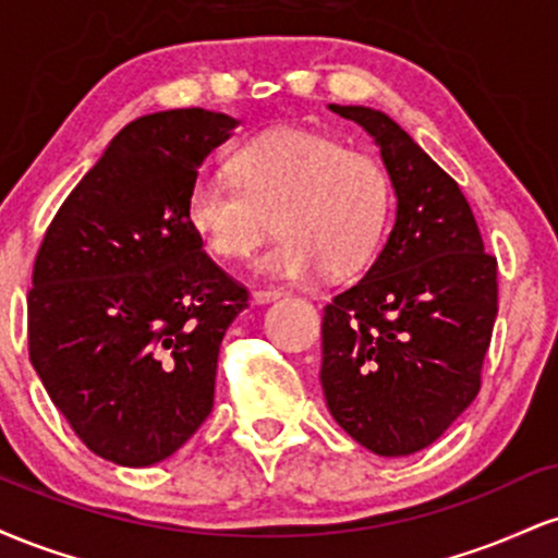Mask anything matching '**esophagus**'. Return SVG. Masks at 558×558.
Returning <instances> with one entry per match:
<instances>
[{"label": "esophagus", "mask_w": 558, "mask_h": 558, "mask_svg": "<svg viewBox=\"0 0 558 558\" xmlns=\"http://www.w3.org/2000/svg\"><path fill=\"white\" fill-rule=\"evenodd\" d=\"M280 296H283V291H280V288H257V291H252L254 304H267V301H275Z\"/></svg>", "instance_id": "1"}]
</instances>
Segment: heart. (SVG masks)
Wrapping results in <instances>:
<instances>
[{"label":"heart","instance_id":"obj_1","mask_svg":"<svg viewBox=\"0 0 558 558\" xmlns=\"http://www.w3.org/2000/svg\"><path fill=\"white\" fill-rule=\"evenodd\" d=\"M235 181L198 175L185 217L198 241L226 262L252 257L270 233L280 239L259 259L272 278L360 270L383 239L390 185L383 165L341 141L304 128H278L243 144L230 159Z\"/></svg>","mask_w":558,"mask_h":558}]
</instances>
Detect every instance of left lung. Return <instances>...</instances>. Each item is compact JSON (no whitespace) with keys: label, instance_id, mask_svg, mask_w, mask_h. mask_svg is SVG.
Returning a JSON list of instances; mask_svg holds the SVG:
<instances>
[{"label":"left lung","instance_id":"obj_1","mask_svg":"<svg viewBox=\"0 0 558 558\" xmlns=\"http://www.w3.org/2000/svg\"><path fill=\"white\" fill-rule=\"evenodd\" d=\"M328 110L373 136L396 220L364 278L325 306L319 383L356 444L409 457L475 401L498 315L496 257L457 181L399 123L373 107Z\"/></svg>","mask_w":558,"mask_h":558}]
</instances>
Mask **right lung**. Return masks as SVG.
Wrapping results in <instances>:
<instances>
[{
	"instance_id": "right-lung-1",
	"label": "right lung",
	"mask_w": 558,
	"mask_h": 558,
	"mask_svg": "<svg viewBox=\"0 0 558 558\" xmlns=\"http://www.w3.org/2000/svg\"><path fill=\"white\" fill-rule=\"evenodd\" d=\"M235 128V118L202 107L128 123L36 254L31 364L107 462H162L213 412L222 336L248 293L204 254L185 196Z\"/></svg>"
}]
</instances>
